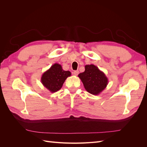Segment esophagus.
Segmentation results:
<instances>
[{"label": "esophagus", "instance_id": "esophagus-1", "mask_svg": "<svg viewBox=\"0 0 147 147\" xmlns=\"http://www.w3.org/2000/svg\"><path fill=\"white\" fill-rule=\"evenodd\" d=\"M78 74H79V71L78 70H75L74 72H73V74L74 75H78Z\"/></svg>", "mask_w": 147, "mask_h": 147}]
</instances>
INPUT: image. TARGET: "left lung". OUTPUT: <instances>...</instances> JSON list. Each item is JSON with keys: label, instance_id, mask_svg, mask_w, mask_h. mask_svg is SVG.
Wrapping results in <instances>:
<instances>
[{"label": "left lung", "instance_id": "left-lung-1", "mask_svg": "<svg viewBox=\"0 0 147 147\" xmlns=\"http://www.w3.org/2000/svg\"><path fill=\"white\" fill-rule=\"evenodd\" d=\"M84 68V72L80 74L78 77L80 78L84 88L89 93L99 95L107 86V77L94 65H86Z\"/></svg>", "mask_w": 147, "mask_h": 147}]
</instances>
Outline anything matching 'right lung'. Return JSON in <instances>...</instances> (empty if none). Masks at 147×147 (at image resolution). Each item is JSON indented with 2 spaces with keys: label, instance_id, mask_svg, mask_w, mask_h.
<instances>
[{
  "label": "right lung",
  "instance_id": "obj_1",
  "mask_svg": "<svg viewBox=\"0 0 147 147\" xmlns=\"http://www.w3.org/2000/svg\"><path fill=\"white\" fill-rule=\"evenodd\" d=\"M71 75L70 71H65L61 65L55 63L44 72L41 77V82L51 92L59 91L68 77Z\"/></svg>",
  "mask_w": 147,
  "mask_h": 147
}]
</instances>
